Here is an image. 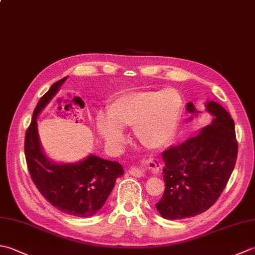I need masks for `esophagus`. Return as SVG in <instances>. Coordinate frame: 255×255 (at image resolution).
<instances>
[{
	"label": "esophagus",
	"instance_id": "obj_1",
	"mask_svg": "<svg viewBox=\"0 0 255 255\" xmlns=\"http://www.w3.org/2000/svg\"><path fill=\"white\" fill-rule=\"evenodd\" d=\"M160 163L154 159H148V160H143L141 162V165L139 166H131L129 169L128 173L132 176L136 177H141L145 175V171L151 170L152 172H158L160 170Z\"/></svg>",
	"mask_w": 255,
	"mask_h": 255
}]
</instances>
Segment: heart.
<instances>
[{
	"mask_svg": "<svg viewBox=\"0 0 255 255\" xmlns=\"http://www.w3.org/2000/svg\"><path fill=\"white\" fill-rule=\"evenodd\" d=\"M181 107L180 96L172 90L125 93L107 106V118L97 116L96 129L107 143L118 144L124 140L123 130L133 128L140 144L159 149L174 134Z\"/></svg>",
	"mask_w": 255,
	"mask_h": 255,
	"instance_id": "obj_1",
	"label": "heart"
}]
</instances>
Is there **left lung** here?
I'll use <instances>...</instances> for the list:
<instances>
[{"instance_id":"left-lung-1","label":"left lung","mask_w":255,"mask_h":255,"mask_svg":"<svg viewBox=\"0 0 255 255\" xmlns=\"http://www.w3.org/2000/svg\"><path fill=\"white\" fill-rule=\"evenodd\" d=\"M205 106L213 122L197 136L162 152L165 189L155 207L165 219L191 218L210 208L235 169L238 141L234 119L218 103L207 102ZM186 108L197 113L193 103Z\"/></svg>"}]
</instances>
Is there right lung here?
<instances>
[{"mask_svg":"<svg viewBox=\"0 0 255 255\" xmlns=\"http://www.w3.org/2000/svg\"><path fill=\"white\" fill-rule=\"evenodd\" d=\"M67 79L53 83L37 103L25 134V156L32 182L48 202L68 215L91 217L105 204L124 169L116 161L93 154L73 164L53 163L45 155L37 132V117Z\"/></svg>","mask_w":255,"mask_h":255,"instance_id":"obj_1","label":"right lung"}]
</instances>
